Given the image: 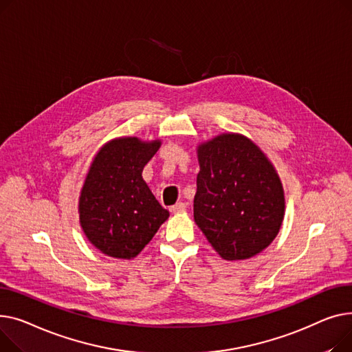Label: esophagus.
<instances>
[{"label": "esophagus", "instance_id": "esophagus-1", "mask_svg": "<svg viewBox=\"0 0 352 352\" xmlns=\"http://www.w3.org/2000/svg\"><path fill=\"white\" fill-rule=\"evenodd\" d=\"M186 210V204L183 201H179L176 204H173L170 208V212L172 213H180V212H184Z\"/></svg>", "mask_w": 352, "mask_h": 352}]
</instances>
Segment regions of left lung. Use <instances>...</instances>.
Here are the masks:
<instances>
[{
  "label": "left lung",
  "instance_id": "8db88e82",
  "mask_svg": "<svg viewBox=\"0 0 352 352\" xmlns=\"http://www.w3.org/2000/svg\"><path fill=\"white\" fill-rule=\"evenodd\" d=\"M193 201L199 229L224 260L250 258L283 223L284 192L273 164L241 135L223 133L197 149Z\"/></svg>",
  "mask_w": 352,
  "mask_h": 352
}]
</instances>
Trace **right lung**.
I'll list each match as a JSON object with an SVG mask.
<instances>
[{"label": "right lung", "mask_w": 352, "mask_h": 352, "mask_svg": "<svg viewBox=\"0 0 352 352\" xmlns=\"http://www.w3.org/2000/svg\"><path fill=\"white\" fill-rule=\"evenodd\" d=\"M160 142L120 138L95 156L79 197V220L103 254L132 258L169 217L142 179Z\"/></svg>", "instance_id": "add662e5"}]
</instances>
